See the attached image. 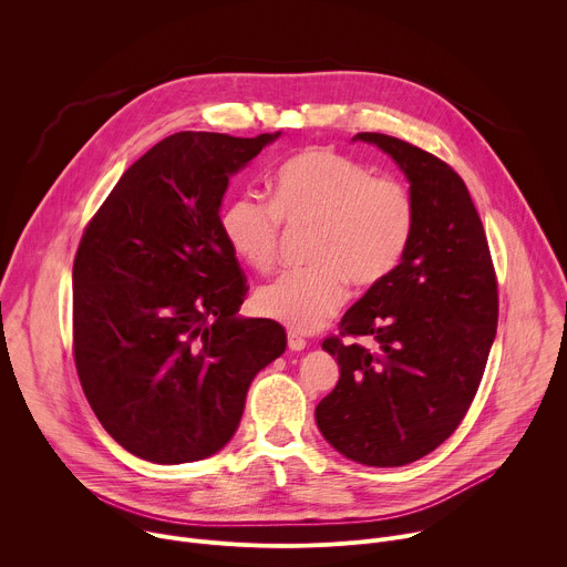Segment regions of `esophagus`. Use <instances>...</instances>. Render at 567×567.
Returning <instances> with one entry per match:
<instances>
[{
  "label": "esophagus",
  "mask_w": 567,
  "mask_h": 567,
  "mask_svg": "<svg viewBox=\"0 0 567 567\" xmlns=\"http://www.w3.org/2000/svg\"><path fill=\"white\" fill-rule=\"evenodd\" d=\"M287 346H289V350L300 352V350H305L307 341H305L296 330H289V332H287Z\"/></svg>",
  "instance_id": "34e87169"
}]
</instances>
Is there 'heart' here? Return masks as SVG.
<instances>
[{
  "label": "heart",
  "mask_w": 567,
  "mask_h": 567,
  "mask_svg": "<svg viewBox=\"0 0 567 567\" xmlns=\"http://www.w3.org/2000/svg\"><path fill=\"white\" fill-rule=\"evenodd\" d=\"M282 221L313 230L309 267L265 285L256 305L291 330L311 332L346 302L348 282L374 289L401 267L415 237L417 204L403 182L374 177L361 161L330 147H307L274 173L271 202L254 193L233 197L221 230L251 269L271 274Z\"/></svg>",
  "instance_id": "b5f03b06"
}]
</instances>
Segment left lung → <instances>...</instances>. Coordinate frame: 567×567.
<instances>
[{
    "instance_id": "8db88e82",
    "label": "left lung",
    "mask_w": 567,
    "mask_h": 567,
    "mask_svg": "<svg viewBox=\"0 0 567 567\" xmlns=\"http://www.w3.org/2000/svg\"><path fill=\"white\" fill-rule=\"evenodd\" d=\"M354 138L388 152L409 177L417 228L401 267L322 341L341 377L316 406V424L359 464L403 466L464 420L496 339L498 278L480 215L446 161L377 132Z\"/></svg>"
}]
</instances>
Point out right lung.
Segmentation results:
<instances>
[{
	"label": "right lung",
	"mask_w": 567,
	"mask_h": 567,
	"mask_svg": "<svg viewBox=\"0 0 567 567\" xmlns=\"http://www.w3.org/2000/svg\"><path fill=\"white\" fill-rule=\"evenodd\" d=\"M276 136H166L80 237L78 379L103 429L136 457L182 464L217 453L254 377L287 348L280 322L235 316L249 285L219 217L228 177Z\"/></svg>",
	"instance_id": "obj_1"
}]
</instances>
